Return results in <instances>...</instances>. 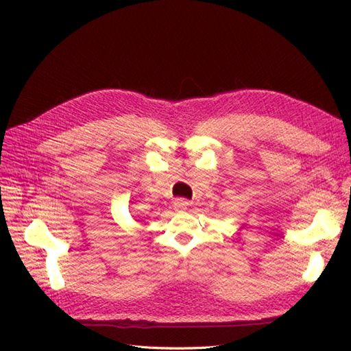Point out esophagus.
I'll return each instance as SVG.
<instances>
[{"mask_svg": "<svg viewBox=\"0 0 351 351\" xmlns=\"http://www.w3.org/2000/svg\"><path fill=\"white\" fill-rule=\"evenodd\" d=\"M190 205V202L186 199H176L174 200V209L176 210H184Z\"/></svg>", "mask_w": 351, "mask_h": 351, "instance_id": "1", "label": "esophagus"}]
</instances>
